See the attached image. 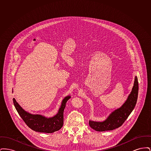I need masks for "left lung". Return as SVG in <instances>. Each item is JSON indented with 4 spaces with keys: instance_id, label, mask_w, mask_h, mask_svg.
<instances>
[{
    "instance_id": "obj_1",
    "label": "left lung",
    "mask_w": 151,
    "mask_h": 151,
    "mask_svg": "<svg viewBox=\"0 0 151 151\" xmlns=\"http://www.w3.org/2000/svg\"><path fill=\"white\" fill-rule=\"evenodd\" d=\"M138 91V80L135 76L132 91L124 103L120 108L111 112L104 121L99 122L89 120L90 127L97 131H105L115 129L122 126L136 105Z\"/></svg>"
}]
</instances>
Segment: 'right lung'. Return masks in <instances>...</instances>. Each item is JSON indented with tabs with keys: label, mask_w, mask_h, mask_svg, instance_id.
<instances>
[{
	"label": "right lung",
	"mask_w": 151,
	"mask_h": 151,
	"mask_svg": "<svg viewBox=\"0 0 151 151\" xmlns=\"http://www.w3.org/2000/svg\"><path fill=\"white\" fill-rule=\"evenodd\" d=\"M70 98V96L65 97L62 100L57 114L49 118L40 114H30L24 110L14 98L13 99V101L14 107L29 128L36 132L52 133L62 127L63 124L64 110L67 101Z\"/></svg>",
	"instance_id": "add662e5"
}]
</instances>
